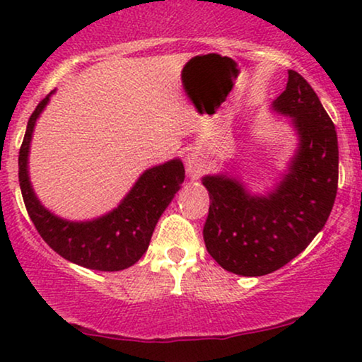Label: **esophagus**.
I'll return each instance as SVG.
<instances>
[{
	"label": "esophagus",
	"mask_w": 362,
	"mask_h": 362,
	"mask_svg": "<svg viewBox=\"0 0 362 362\" xmlns=\"http://www.w3.org/2000/svg\"><path fill=\"white\" fill-rule=\"evenodd\" d=\"M185 166H186V171L189 173L192 177L199 176L202 170H204V161H202L199 151L191 150L189 153H187L186 160H185Z\"/></svg>",
	"instance_id": "obj_1"
}]
</instances>
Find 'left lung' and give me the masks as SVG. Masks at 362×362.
Listing matches in <instances>:
<instances>
[{"label": "left lung", "instance_id": "obj_1", "mask_svg": "<svg viewBox=\"0 0 362 362\" xmlns=\"http://www.w3.org/2000/svg\"><path fill=\"white\" fill-rule=\"evenodd\" d=\"M290 117L300 143L290 170L269 196H252L234 177L206 176L211 197L202 235L222 269L272 274L303 252L323 229L338 191V136L318 95L298 72L274 102Z\"/></svg>", "mask_w": 362, "mask_h": 362}]
</instances>
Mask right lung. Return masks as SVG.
<instances>
[{"label": "right lung", "mask_w": 362, "mask_h": 362, "mask_svg": "<svg viewBox=\"0 0 362 362\" xmlns=\"http://www.w3.org/2000/svg\"><path fill=\"white\" fill-rule=\"evenodd\" d=\"M51 93L37 103L29 117L19 150V186L28 214L44 242L66 260L102 272L128 269L141 259L150 245L158 219L185 181V166L180 160H171L146 170L120 206L98 219L71 222L51 214L34 194L28 176L33 130Z\"/></svg>", "instance_id": "obj_1"}]
</instances>
